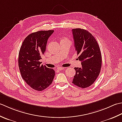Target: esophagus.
I'll return each mask as SVG.
<instances>
[{
	"label": "esophagus",
	"instance_id": "1",
	"mask_svg": "<svg viewBox=\"0 0 122 122\" xmlns=\"http://www.w3.org/2000/svg\"><path fill=\"white\" fill-rule=\"evenodd\" d=\"M63 69H64V67H58L57 68V69L58 71H61Z\"/></svg>",
	"mask_w": 122,
	"mask_h": 122
}]
</instances>
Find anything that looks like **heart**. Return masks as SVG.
Wrapping results in <instances>:
<instances>
[{
    "instance_id": "obj_1",
    "label": "heart",
    "mask_w": 122,
    "mask_h": 122,
    "mask_svg": "<svg viewBox=\"0 0 122 122\" xmlns=\"http://www.w3.org/2000/svg\"><path fill=\"white\" fill-rule=\"evenodd\" d=\"M69 41L68 39L66 38V37H64L63 39H61V41Z\"/></svg>"
}]
</instances>
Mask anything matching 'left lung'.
<instances>
[{
	"mask_svg": "<svg viewBox=\"0 0 122 122\" xmlns=\"http://www.w3.org/2000/svg\"><path fill=\"white\" fill-rule=\"evenodd\" d=\"M74 47L81 61V68L75 67L74 85L82 88H87L94 83L101 71L102 55L100 48L94 37L85 29H72Z\"/></svg>",
	"mask_w": 122,
	"mask_h": 122,
	"instance_id": "obj_1",
	"label": "left lung"
}]
</instances>
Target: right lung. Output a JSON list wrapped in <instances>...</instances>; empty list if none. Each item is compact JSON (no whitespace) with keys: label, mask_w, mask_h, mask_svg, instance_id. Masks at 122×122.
Returning <instances> with one entry per match:
<instances>
[{"label":"right lung","mask_w":122,"mask_h":122,"mask_svg":"<svg viewBox=\"0 0 122 122\" xmlns=\"http://www.w3.org/2000/svg\"><path fill=\"white\" fill-rule=\"evenodd\" d=\"M53 30H41L27 36L20 48L18 65L22 78L36 91H41L51 85L55 72L41 65L39 60L46 51L47 41Z\"/></svg>","instance_id":"add662e5"}]
</instances>
